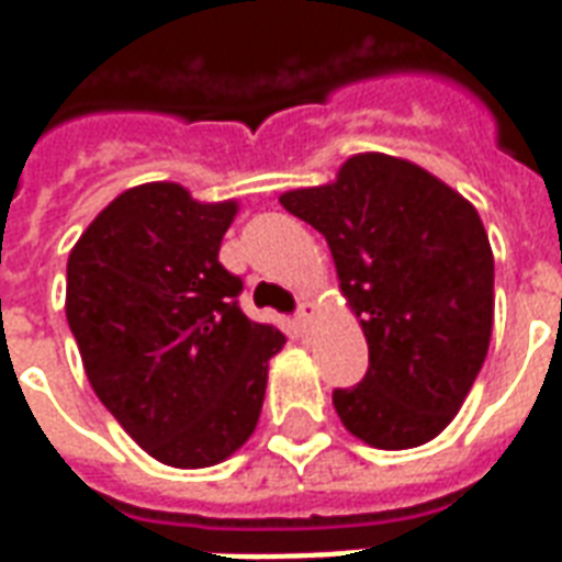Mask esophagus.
<instances>
[{
	"label": "esophagus",
	"instance_id": "esophagus-1",
	"mask_svg": "<svg viewBox=\"0 0 562 562\" xmlns=\"http://www.w3.org/2000/svg\"><path fill=\"white\" fill-rule=\"evenodd\" d=\"M316 304H313V301H304V304H301V310H297V316H294V322H297V328H306V325H310V322H313V318H316Z\"/></svg>",
	"mask_w": 562,
	"mask_h": 562
}]
</instances>
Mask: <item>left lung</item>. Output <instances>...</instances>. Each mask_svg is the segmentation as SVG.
Instances as JSON below:
<instances>
[{
  "label": "left lung",
  "instance_id": "left-lung-1",
  "mask_svg": "<svg viewBox=\"0 0 562 562\" xmlns=\"http://www.w3.org/2000/svg\"><path fill=\"white\" fill-rule=\"evenodd\" d=\"M280 204L325 234L342 301L370 349L364 382L334 391L342 427L401 451L446 430L494 330V252L479 210L415 161L358 153Z\"/></svg>",
  "mask_w": 562,
  "mask_h": 562
}]
</instances>
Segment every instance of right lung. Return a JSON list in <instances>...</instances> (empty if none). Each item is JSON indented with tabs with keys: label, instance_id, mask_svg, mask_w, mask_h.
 <instances>
[{
	"label": "right lung",
	"instance_id": "obj_1",
	"mask_svg": "<svg viewBox=\"0 0 562 562\" xmlns=\"http://www.w3.org/2000/svg\"><path fill=\"white\" fill-rule=\"evenodd\" d=\"M237 201L140 183L108 204L68 256L66 318L108 413L149 458L201 470L252 436L280 328L237 306L220 265Z\"/></svg>",
	"mask_w": 562,
	"mask_h": 562
}]
</instances>
